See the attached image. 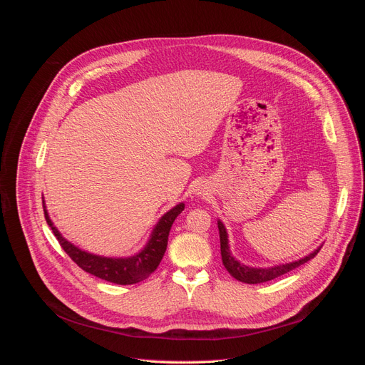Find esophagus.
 <instances>
[{
	"instance_id": "esophagus-1",
	"label": "esophagus",
	"mask_w": 365,
	"mask_h": 365,
	"mask_svg": "<svg viewBox=\"0 0 365 365\" xmlns=\"http://www.w3.org/2000/svg\"><path fill=\"white\" fill-rule=\"evenodd\" d=\"M195 195H198V197H205L208 192H210V189L207 187V185H204V183H198L197 186H195Z\"/></svg>"
}]
</instances>
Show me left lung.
I'll return each instance as SVG.
<instances>
[{
	"label": "left lung",
	"mask_w": 365,
	"mask_h": 365,
	"mask_svg": "<svg viewBox=\"0 0 365 365\" xmlns=\"http://www.w3.org/2000/svg\"><path fill=\"white\" fill-rule=\"evenodd\" d=\"M217 227H219V235H220L222 262L226 267V271L231 274L235 279H238L241 282H245V284L266 282V281L275 279V278H278V277H281L287 272H290V271L296 269V267H299L300 264L314 259L318 255V252L321 250V247H322V245H319L308 256H304V257H302L299 260H294V262H290V263H281V264H275V266H271V267H253V266H247V264L241 263L238 259H235L232 256L231 247H229V238H227L226 227H225V225L220 219L217 220Z\"/></svg>",
	"instance_id": "1"
}]
</instances>
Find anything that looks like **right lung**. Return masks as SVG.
Masks as SVG:
<instances>
[{"label": "right lung", "mask_w": 365, "mask_h": 365, "mask_svg": "<svg viewBox=\"0 0 365 365\" xmlns=\"http://www.w3.org/2000/svg\"><path fill=\"white\" fill-rule=\"evenodd\" d=\"M43 207L47 225L51 227L54 237L59 241L66 255L78 264L83 271L101 279L120 285L140 282L157 269L167 250V241L171 225L185 210V204L179 202L178 205L170 208L165 215H163L157 225L153 226L148 242L139 253L128 257H105L81 250L80 247H76L71 241H68L51 222L44 200Z\"/></svg>", "instance_id": "obj_1"}]
</instances>
